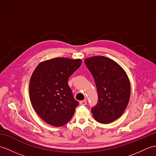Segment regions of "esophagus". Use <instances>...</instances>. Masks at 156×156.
Returning a JSON list of instances; mask_svg holds the SVG:
<instances>
[{
    "label": "esophagus",
    "instance_id": "1",
    "mask_svg": "<svg viewBox=\"0 0 156 156\" xmlns=\"http://www.w3.org/2000/svg\"><path fill=\"white\" fill-rule=\"evenodd\" d=\"M86 104H87V100H83V101H81L80 102V105H85Z\"/></svg>",
    "mask_w": 156,
    "mask_h": 156
}]
</instances>
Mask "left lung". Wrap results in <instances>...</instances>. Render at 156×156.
Masks as SVG:
<instances>
[{"label": "left lung", "mask_w": 156, "mask_h": 156, "mask_svg": "<svg viewBox=\"0 0 156 156\" xmlns=\"http://www.w3.org/2000/svg\"><path fill=\"white\" fill-rule=\"evenodd\" d=\"M93 76L98 92V102L91 108L96 121L109 123L122 115L131 94L130 82L125 70L117 63L105 56L84 59Z\"/></svg>", "instance_id": "left-lung-1"}]
</instances>
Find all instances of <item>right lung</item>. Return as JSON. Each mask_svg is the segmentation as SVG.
<instances>
[{"label": "right lung", "instance_id": "add662e5", "mask_svg": "<svg viewBox=\"0 0 156 156\" xmlns=\"http://www.w3.org/2000/svg\"><path fill=\"white\" fill-rule=\"evenodd\" d=\"M82 60L55 58L41 62L29 82V97L34 110L43 120L61 127L70 120L79 102L73 97L68 78Z\"/></svg>", "mask_w": 156, "mask_h": 156}]
</instances>
